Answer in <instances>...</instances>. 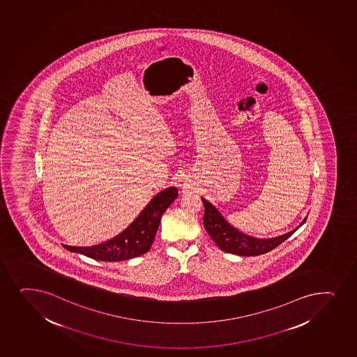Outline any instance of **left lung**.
I'll list each match as a JSON object with an SVG mask.
<instances>
[{
	"label": "left lung",
	"instance_id": "left-lung-1",
	"mask_svg": "<svg viewBox=\"0 0 357 357\" xmlns=\"http://www.w3.org/2000/svg\"><path fill=\"white\" fill-rule=\"evenodd\" d=\"M204 203V222L205 230L208 231L210 237L216 243L218 248L223 252L240 255V257H257L264 252H268L272 249L277 248L284 241L287 240L296 229L304 225L305 218L298 228L289 233L284 234L281 236L273 238H257V237L245 235L238 229L234 228L233 225L222 216V213L213 206L210 202L202 198Z\"/></svg>",
	"mask_w": 357,
	"mask_h": 357
}]
</instances>
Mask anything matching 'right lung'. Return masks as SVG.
I'll return each mask as SVG.
<instances>
[{"instance_id":"1","label":"right lung","mask_w":357,"mask_h":357,"mask_svg":"<svg viewBox=\"0 0 357 357\" xmlns=\"http://www.w3.org/2000/svg\"><path fill=\"white\" fill-rule=\"evenodd\" d=\"M176 197V188H165L153 197L152 201L122 233L103 243L91 247L63 245L70 252H79L93 260L115 262L140 257L152 247L161 216Z\"/></svg>"}]
</instances>
